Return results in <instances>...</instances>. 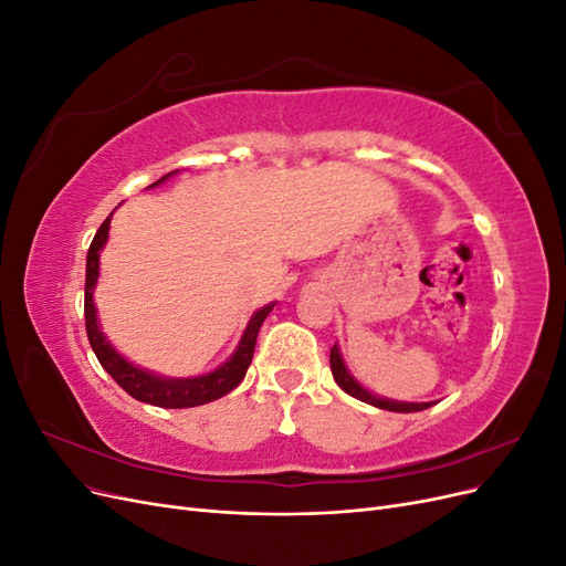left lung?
Listing matches in <instances>:
<instances>
[{
    "label": "left lung",
    "mask_w": 566,
    "mask_h": 566,
    "mask_svg": "<svg viewBox=\"0 0 566 566\" xmlns=\"http://www.w3.org/2000/svg\"><path fill=\"white\" fill-rule=\"evenodd\" d=\"M331 370H333V378L339 385V389H345L349 397L370 403L375 408H382V410H391V413H416V410H424L434 406L437 401H394L387 397H378V394H373L370 389H366L361 382H358L354 375L349 373L345 358H342L339 345L335 342L333 349H331Z\"/></svg>",
    "instance_id": "obj_1"
}]
</instances>
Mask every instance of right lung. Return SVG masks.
<instances>
[{"label": "right lung", "instance_id": "1", "mask_svg": "<svg viewBox=\"0 0 566 566\" xmlns=\"http://www.w3.org/2000/svg\"><path fill=\"white\" fill-rule=\"evenodd\" d=\"M177 172L179 169L165 175L156 184H150L148 188L160 186L163 181H167ZM111 219H113V212L106 217L104 224L98 227L94 241L90 245L87 281H84V321H87V337H90V345L98 358V364L104 366V370L111 375V378L136 401L153 403L160 408H193V406H202V403H210L214 399H221L224 394H229L231 389L241 385V380L245 378V373L252 364L256 333H260L264 318L269 316L273 306H276V302H269L266 306H262V310H256L250 316L233 354L227 358L224 364H219L210 373L191 375V378H167V375L136 366L125 354H119L113 347V342L106 337V333L101 331V323L96 316V304H94V290L98 283V266H101V250H104L108 243Z\"/></svg>", "mask_w": 566, "mask_h": 566}]
</instances>
